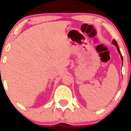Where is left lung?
<instances>
[{
    "mask_svg": "<svg viewBox=\"0 0 131 131\" xmlns=\"http://www.w3.org/2000/svg\"><path fill=\"white\" fill-rule=\"evenodd\" d=\"M113 44H114V45H115V46H116V48H117V50H118V52H119L120 54H121V59H122V60H123V57H122L121 53V51H120V49H119V48H118V44H117V42H116V40H113Z\"/></svg>",
    "mask_w": 131,
    "mask_h": 131,
    "instance_id": "left-lung-1",
    "label": "left lung"
}]
</instances>
